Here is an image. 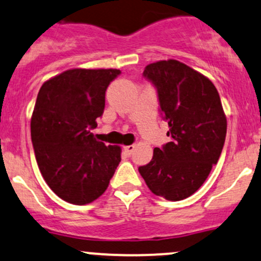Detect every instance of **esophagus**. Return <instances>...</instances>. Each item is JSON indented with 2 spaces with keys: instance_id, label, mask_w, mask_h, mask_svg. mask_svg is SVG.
Returning a JSON list of instances; mask_svg holds the SVG:
<instances>
[{
  "instance_id": "esophagus-1",
  "label": "esophagus",
  "mask_w": 261,
  "mask_h": 261,
  "mask_svg": "<svg viewBox=\"0 0 261 261\" xmlns=\"http://www.w3.org/2000/svg\"><path fill=\"white\" fill-rule=\"evenodd\" d=\"M134 149H135V145L125 146V147H124V151H125V153H126L127 155H131V154H133Z\"/></svg>"
}]
</instances>
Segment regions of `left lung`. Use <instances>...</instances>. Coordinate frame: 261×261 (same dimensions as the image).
Returning <instances> with one entry per match:
<instances>
[{"label":"left lung","instance_id":"1","mask_svg":"<svg viewBox=\"0 0 261 261\" xmlns=\"http://www.w3.org/2000/svg\"><path fill=\"white\" fill-rule=\"evenodd\" d=\"M143 76L157 88L172 141L155 147L139 172L154 195L184 200L205 182L222 152L227 119L220 94L207 77L176 60L149 64Z\"/></svg>","mask_w":261,"mask_h":261}]
</instances>
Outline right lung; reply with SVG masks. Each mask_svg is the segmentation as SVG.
<instances>
[{"label":"right lung","mask_w":261,"mask_h":261,"mask_svg":"<svg viewBox=\"0 0 261 261\" xmlns=\"http://www.w3.org/2000/svg\"><path fill=\"white\" fill-rule=\"evenodd\" d=\"M116 68H72L41 86L31 121L32 142L44 180L74 205L97 200L121 161L120 146H106L92 128L106 107Z\"/></svg>","instance_id":"obj_1"}]
</instances>
